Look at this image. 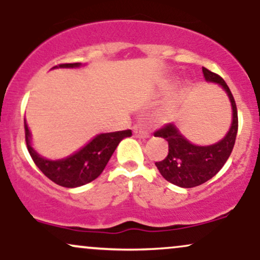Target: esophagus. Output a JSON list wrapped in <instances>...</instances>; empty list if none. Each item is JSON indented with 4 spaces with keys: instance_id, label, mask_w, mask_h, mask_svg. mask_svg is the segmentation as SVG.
<instances>
[{
    "instance_id": "34e87169",
    "label": "esophagus",
    "mask_w": 260,
    "mask_h": 260,
    "mask_svg": "<svg viewBox=\"0 0 260 260\" xmlns=\"http://www.w3.org/2000/svg\"><path fill=\"white\" fill-rule=\"evenodd\" d=\"M133 132H134V136L137 137V138H148L149 136H150V133H149V131L143 126L142 123H136L133 126Z\"/></svg>"
}]
</instances>
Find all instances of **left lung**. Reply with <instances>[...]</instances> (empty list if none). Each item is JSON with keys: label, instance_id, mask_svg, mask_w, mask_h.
<instances>
[{"label": "left lung", "instance_id": "obj_1", "mask_svg": "<svg viewBox=\"0 0 260 260\" xmlns=\"http://www.w3.org/2000/svg\"><path fill=\"white\" fill-rule=\"evenodd\" d=\"M203 73L208 82L219 83L231 100L232 124L225 138L209 147H198L188 142L172 123L165 124L154 133L155 137H161L169 143V154L155 165L166 181L183 188L197 187L214 177L231 155L237 136V107L231 90L219 74L205 67H203Z\"/></svg>", "mask_w": 260, "mask_h": 260}]
</instances>
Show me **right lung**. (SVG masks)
Returning a JSON list of instances; mask_svg holds the SVG:
<instances>
[{
  "label": "right lung",
  "instance_id": "right-lung-1",
  "mask_svg": "<svg viewBox=\"0 0 260 260\" xmlns=\"http://www.w3.org/2000/svg\"><path fill=\"white\" fill-rule=\"evenodd\" d=\"M80 63H62L55 67H79ZM25 143L32 161L49 180L56 184L67 188L83 186L94 181L101 175L110 157L117 148L118 143L126 137L132 136V131H118L103 133L95 137L89 144L80 149L78 153L62 160L51 161L41 157L30 145V133L24 120Z\"/></svg>",
  "mask_w": 260,
  "mask_h": 260
}]
</instances>
